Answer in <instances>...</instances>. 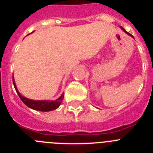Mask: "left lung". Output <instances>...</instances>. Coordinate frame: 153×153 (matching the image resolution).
<instances>
[{
	"label": "left lung",
	"mask_w": 153,
	"mask_h": 153,
	"mask_svg": "<svg viewBox=\"0 0 153 153\" xmlns=\"http://www.w3.org/2000/svg\"><path fill=\"white\" fill-rule=\"evenodd\" d=\"M121 29H122V30H123V31H124V32H125V33H127V34H128V35H130V36H132V34H130V33H128V32H127V31H126V30H125V29H124V28H123V27H121ZM132 37H133V36H132Z\"/></svg>",
	"instance_id": "1"
}]
</instances>
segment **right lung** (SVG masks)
<instances>
[{"label":"right lung","instance_id":"add662e5","mask_svg":"<svg viewBox=\"0 0 153 153\" xmlns=\"http://www.w3.org/2000/svg\"><path fill=\"white\" fill-rule=\"evenodd\" d=\"M13 86H14V88H15L16 92L18 94L19 97L21 98V100H22V102H24L26 106H27L28 107L31 108V109H35V110H38V111H42V112H48L51 111V110H53V109H57L60 105L61 104L62 101L63 100V97H64V94H62L60 97L58 99H56V100L54 101H50V100H30V99L26 98V97H23L21 93H19L18 90H17V86L15 84V81L13 79Z\"/></svg>","mask_w":153,"mask_h":153}]
</instances>
